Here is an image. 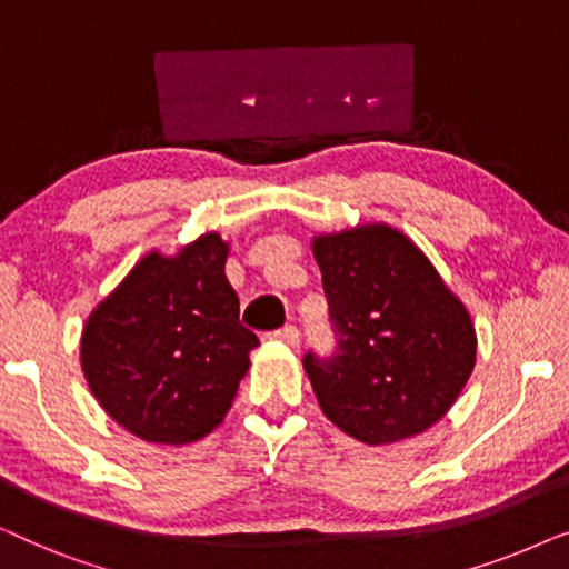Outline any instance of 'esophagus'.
Listing matches in <instances>:
<instances>
[{"instance_id": "obj_1", "label": "esophagus", "mask_w": 569, "mask_h": 569, "mask_svg": "<svg viewBox=\"0 0 569 569\" xmlns=\"http://www.w3.org/2000/svg\"><path fill=\"white\" fill-rule=\"evenodd\" d=\"M271 339H274V341H284V345L295 347V345H298V341H300V331H298V326H282V329L271 331Z\"/></svg>"}]
</instances>
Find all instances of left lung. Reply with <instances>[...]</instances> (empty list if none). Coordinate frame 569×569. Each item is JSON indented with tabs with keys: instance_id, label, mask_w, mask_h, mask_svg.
I'll return each instance as SVG.
<instances>
[{
	"instance_id": "8db88e82",
	"label": "left lung",
	"mask_w": 569,
	"mask_h": 569,
	"mask_svg": "<svg viewBox=\"0 0 569 569\" xmlns=\"http://www.w3.org/2000/svg\"><path fill=\"white\" fill-rule=\"evenodd\" d=\"M333 352L302 357L323 415L368 446L427 430L450 409L477 360L461 300L415 243L360 228L313 243Z\"/></svg>"
}]
</instances>
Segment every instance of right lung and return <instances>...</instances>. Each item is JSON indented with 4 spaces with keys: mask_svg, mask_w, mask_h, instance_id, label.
<instances>
[{
    "mask_svg": "<svg viewBox=\"0 0 569 569\" xmlns=\"http://www.w3.org/2000/svg\"><path fill=\"white\" fill-rule=\"evenodd\" d=\"M214 232L176 259L150 253L82 331V372L108 415L137 438L183 446L228 415L259 337L240 323Z\"/></svg>",
    "mask_w": 569,
    "mask_h": 569,
    "instance_id": "obj_1",
    "label": "right lung"
}]
</instances>
